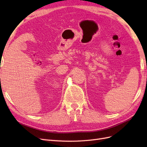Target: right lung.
Here are the masks:
<instances>
[{
	"instance_id": "right-lung-1",
	"label": "right lung",
	"mask_w": 147,
	"mask_h": 147,
	"mask_svg": "<svg viewBox=\"0 0 147 147\" xmlns=\"http://www.w3.org/2000/svg\"><path fill=\"white\" fill-rule=\"evenodd\" d=\"M0 69H1V68H0Z\"/></svg>"
}]
</instances>
